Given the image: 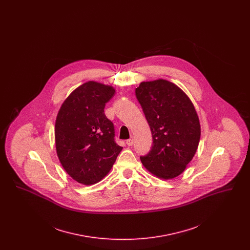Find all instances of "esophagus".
Masks as SVG:
<instances>
[{
	"label": "esophagus",
	"mask_w": 250,
	"mask_h": 250,
	"mask_svg": "<svg viewBox=\"0 0 250 250\" xmlns=\"http://www.w3.org/2000/svg\"><path fill=\"white\" fill-rule=\"evenodd\" d=\"M133 142H134V140H133V137H131L130 139H128V140L126 141V144H127L128 146H132Z\"/></svg>",
	"instance_id": "1"
}]
</instances>
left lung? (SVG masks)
<instances>
[{"mask_svg": "<svg viewBox=\"0 0 250 250\" xmlns=\"http://www.w3.org/2000/svg\"><path fill=\"white\" fill-rule=\"evenodd\" d=\"M135 93L153 137L152 149L141 161L158 178H175L186 169L200 143L195 107L181 88L163 79L143 82Z\"/></svg>", "mask_w": 250, "mask_h": 250, "instance_id": "1", "label": "left lung"}]
</instances>
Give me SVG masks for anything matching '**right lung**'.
<instances>
[{"instance_id": "right-lung-1", "label": "right lung", "mask_w": 250, "mask_h": 250, "mask_svg": "<svg viewBox=\"0 0 250 250\" xmlns=\"http://www.w3.org/2000/svg\"><path fill=\"white\" fill-rule=\"evenodd\" d=\"M115 94L112 86L87 82L60 107L55 121L56 152L64 170L80 184L100 182L123 147L114 142V126L104 113Z\"/></svg>"}]
</instances>
